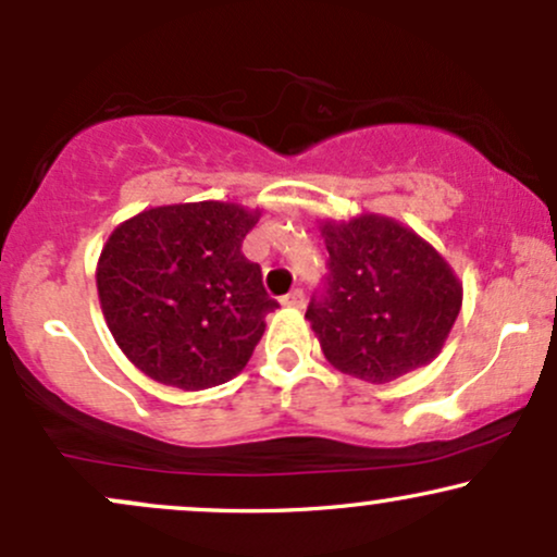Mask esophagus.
I'll use <instances>...</instances> for the list:
<instances>
[{
    "instance_id": "obj_1",
    "label": "esophagus",
    "mask_w": 557,
    "mask_h": 557,
    "mask_svg": "<svg viewBox=\"0 0 557 557\" xmlns=\"http://www.w3.org/2000/svg\"><path fill=\"white\" fill-rule=\"evenodd\" d=\"M280 304H283V306H293V309H304V304H306L304 290H293V293H287V296L280 298Z\"/></svg>"
}]
</instances>
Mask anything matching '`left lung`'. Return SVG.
<instances>
[{"mask_svg":"<svg viewBox=\"0 0 557 557\" xmlns=\"http://www.w3.org/2000/svg\"><path fill=\"white\" fill-rule=\"evenodd\" d=\"M327 283L306 319L337 372L385 382L430 363L461 311L456 272L413 230L380 214L322 222Z\"/></svg>","mask_w":557,"mask_h":557,"instance_id":"8db88e82","label":"left lung"}]
</instances>
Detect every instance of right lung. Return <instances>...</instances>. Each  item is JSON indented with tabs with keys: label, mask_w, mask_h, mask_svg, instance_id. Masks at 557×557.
<instances>
[{
	"label": "right lung",
	"mask_w": 557,
	"mask_h": 557,
	"mask_svg": "<svg viewBox=\"0 0 557 557\" xmlns=\"http://www.w3.org/2000/svg\"><path fill=\"white\" fill-rule=\"evenodd\" d=\"M261 212L225 201L146 209L96 267L101 311L123 354L151 380L207 389L243 372L277 309L243 238Z\"/></svg>",
	"instance_id": "right-lung-1"
}]
</instances>
